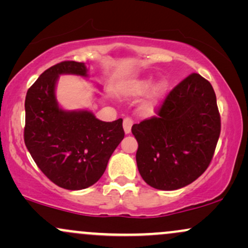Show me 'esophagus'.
Returning a JSON list of instances; mask_svg holds the SVG:
<instances>
[{"label":"esophagus","mask_w":248,"mask_h":248,"mask_svg":"<svg viewBox=\"0 0 248 248\" xmlns=\"http://www.w3.org/2000/svg\"><path fill=\"white\" fill-rule=\"evenodd\" d=\"M134 121L130 118H124V133L129 134L130 130H132V126H133Z\"/></svg>","instance_id":"esophagus-1"}]
</instances>
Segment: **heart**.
I'll return each mask as SVG.
<instances>
[{"instance_id": "b5f03b06", "label": "heart", "mask_w": 248, "mask_h": 248, "mask_svg": "<svg viewBox=\"0 0 248 248\" xmlns=\"http://www.w3.org/2000/svg\"><path fill=\"white\" fill-rule=\"evenodd\" d=\"M153 84V79L150 78H144L141 80H138L133 84H130L128 86V92L132 95H141L143 93H146L149 90L150 86ZM168 90V81L167 80H161L154 86L149 94V99H148V104H154V102L158 101L161 98H163V95L166 94Z\"/></svg>"}]
</instances>
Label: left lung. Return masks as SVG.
I'll return each mask as SVG.
<instances>
[{
	"instance_id": "8db88e82",
	"label": "left lung",
	"mask_w": 248,
	"mask_h": 248,
	"mask_svg": "<svg viewBox=\"0 0 248 248\" xmlns=\"http://www.w3.org/2000/svg\"><path fill=\"white\" fill-rule=\"evenodd\" d=\"M136 163L148 186L177 190L209 167L220 135V115L212 85L192 73L170 91L157 115L134 124Z\"/></svg>"
}]
</instances>
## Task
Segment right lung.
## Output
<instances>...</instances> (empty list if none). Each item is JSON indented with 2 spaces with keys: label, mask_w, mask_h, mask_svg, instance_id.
Segmentation results:
<instances>
[{
  "label": "right lung",
  "mask_w": 248,
  "mask_h": 248,
  "mask_svg": "<svg viewBox=\"0 0 248 248\" xmlns=\"http://www.w3.org/2000/svg\"><path fill=\"white\" fill-rule=\"evenodd\" d=\"M62 75L88 77L84 62L71 61L39 76L25 96L24 142L51 182L67 190H81L100 179L124 132L122 119L105 122L90 110L59 107L56 85Z\"/></svg>",
  "instance_id": "add662e5"
}]
</instances>
